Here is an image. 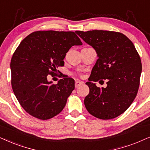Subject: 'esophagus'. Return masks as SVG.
Segmentation results:
<instances>
[{"label":"esophagus","instance_id":"obj_1","mask_svg":"<svg viewBox=\"0 0 150 150\" xmlns=\"http://www.w3.org/2000/svg\"><path fill=\"white\" fill-rule=\"evenodd\" d=\"M83 84L82 81H75V88H77V87L80 86V85H81Z\"/></svg>","mask_w":150,"mask_h":150}]
</instances>
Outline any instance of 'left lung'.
<instances>
[{"instance_id": "8db88e82", "label": "left lung", "mask_w": 150, "mask_h": 150, "mask_svg": "<svg viewBox=\"0 0 150 150\" xmlns=\"http://www.w3.org/2000/svg\"><path fill=\"white\" fill-rule=\"evenodd\" d=\"M75 33L91 45L98 59L88 81L89 93L84 105L90 114L102 120L119 116L129 107L137 95L142 71L141 60L135 46L125 35L107 30ZM106 79L108 86L93 83Z\"/></svg>"}]
</instances>
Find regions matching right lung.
Here are the masks:
<instances>
[{"label":"right lung","mask_w":150,"mask_h":150,"mask_svg":"<svg viewBox=\"0 0 150 150\" xmlns=\"http://www.w3.org/2000/svg\"><path fill=\"white\" fill-rule=\"evenodd\" d=\"M74 32H34L23 40L13 54L10 68L12 86L26 112L40 120L59 114L75 89L73 78L63 76L57 84L48 80L73 45H81Z\"/></svg>","instance_id":"1"}]
</instances>
